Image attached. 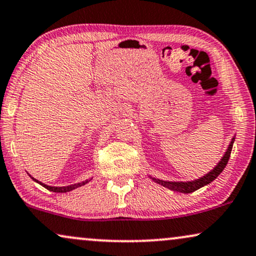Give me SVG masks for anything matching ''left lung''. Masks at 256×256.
<instances>
[{
	"mask_svg": "<svg viewBox=\"0 0 256 256\" xmlns=\"http://www.w3.org/2000/svg\"><path fill=\"white\" fill-rule=\"evenodd\" d=\"M234 140H235V138H232L230 144H229V146L227 148V151H226V154H223V157L221 158V160L218 163V166H216L212 171H209L208 174H206L203 177H200V178H197L195 180H189V182H168V180L154 178V177H151V176H150V178L154 180L156 183L160 184V186L169 188V189L172 190V192H183V194H190V192H196V190L200 189V188H202V186H206V184L212 183V180H216V177H218V174H221L223 170H224V168H226V166H227V163L229 160V157H230Z\"/></svg>",
	"mask_w": 256,
	"mask_h": 256,
	"instance_id": "8db88e82",
	"label": "left lung"
}]
</instances>
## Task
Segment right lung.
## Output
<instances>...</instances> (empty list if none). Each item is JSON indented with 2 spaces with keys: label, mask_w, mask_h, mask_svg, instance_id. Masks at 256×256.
Instances as JSON below:
<instances>
[{
  "label": "right lung",
  "mask_w": 256,
  "mask_h": 256,
  "mask_svg": "<svg viewBox=\"0 0 256 256\" xmlns=\"http://www.w3.org/2000/svg\"><path fill=\"white\" fill-rule=\"evenodd\" d=\"M32 178H33V177H32ZM90 180H92V178H90ZM90 180H84V182H82V183H76V184H73V186H46V184H44L42 182H38V180L33 178V180H35V182L38 183V184H41L42 186H44V188H46V189L50 190V192H70V190L76 189V188L85 186V184L88 183Z\"/></svg>",
  "instance_id": "add662e5"
}]
</instances>
